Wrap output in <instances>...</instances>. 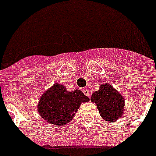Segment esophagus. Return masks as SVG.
Here are the masks:
<instances>
[{"instance_id": "esophagus-1", "label": "esophagus", "mask_w": 156, "mask_h": 156, "mask_svg": "<svg viewBox=\"0 0 156 156\" xmlns=\"http://www.w3.org/2000/svg\"><path fill=\"white\" fill-rule=\"evenodd\" d=\"M83 92L87 96H90V91H89V90L88 89H87V88H84V89H83Z\"/></svg>"}]
</instances>
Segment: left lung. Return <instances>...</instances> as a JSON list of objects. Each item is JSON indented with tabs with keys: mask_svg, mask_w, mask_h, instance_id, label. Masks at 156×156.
Masks as SVG:
<instances>
[{
	"mask_svg": "<svg viewBox=\"0 0 156 156\" xmlns=\"http://www.w3.org/2000/svg\"><path fill=\"white\" fill-rule=\"evenodd\" d=\"M90 101L96 104L100 116L106 121L115 122L125 112L124 96L108 83L100 85L92 94Z\"/></svg>",
	"mask_w": 156,
	"mask_h": 156,
	"instance_id": "obj_1",
	"label": "left lung"
}]
</instances>
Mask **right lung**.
Wrapping results in <instances>:
<instances>
[{"label": "right lung", "mask_w": 156, "mask_h": 156, "mask_svg": "<svg viewBox=\"0 0 156 156\" xmlns=\"http://www.w3.org/2000/svg\"><path fill=\"white\" fill-rule=\"evenodd\" d=\"M89 100L80 90L69 91L66 86L54 83L41 95L37 111L48 123L62 126L72 121L82 103Z\"/></svg>", "instance_id": "add662e5"}]
</instances>
